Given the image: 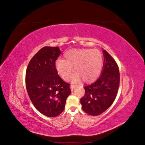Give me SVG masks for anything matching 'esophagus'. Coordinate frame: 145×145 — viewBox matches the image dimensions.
<instances>
[{
    "label": "esophagus",
    "instance_id": "esophagus-1",
    "mask_svg": "<svg viewBox=\"0 0 145 145\" xmlns=\"http://www.w3.org/2000/svg\"><path fill=\"white\" fill-rule=\"evenodd\" d=\"M77 86V85H74V84H71V90H73L74 88H75Z\"/></svg>",
    "mask_w": 145,
    "mask_h": 145
}]
</instances>
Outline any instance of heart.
Returning a JSON list of instances; mask_svg holds the SVG:
<instances>
[{"label": "heart", "mask_w": 145, "mask_h": 145, "mask_svg": "<svg viewBox=\"0 0 145 145\" xmlns=\"http://www.w3.org/2000/svg\"><path fill=\"white\" fill-rule=\"evenodd\" d=\"M65 59L56 60L55 67L60 76L67 78L73 69L77 72L69 77L73 82L81 79L86 83L94 82L102 72L103 57L102 53L97 49L73 48L66 51Z\"/></svg>", "instance_id": "obj_1"}]
</instances>
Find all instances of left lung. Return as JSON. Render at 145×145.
<instances>
[{"label": "left lung", "instance_id": "left-lung-1", "mask_svg": "<svg viewBox=\"0 0 145 145\" xmlns=\"http://www.w3.org/2000/svg\"><path fill=\"white\" fill-rule=\"evenodd\" d=\"M102 52L104 62L100 76L93 84L84 87L85 94L80 99L83 110L91 116L100 115L111 106L119 86L118 65L106 51Z\"/></svg>", "mask_w": 145, "mask_h": 145}]
</instances>
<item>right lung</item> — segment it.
<instances>
[{"label": "right lung", "instance_id": "obj_1", "mask_svg": "<svg viewBox=\"0 0 145 145\" xmlns=\"http://www.w3.org/2000/svg\"><path fill=\"white\" fill-rule=\"evenodd\" d=\"M59 47L45 46L30 60L25 83L29 97L37 111L54 117L63 111L71 94L69 84L58 75L55 62L60 54Z\"/></svg>", "mask_w": 145, "mask_h": 145}]
</instances>
